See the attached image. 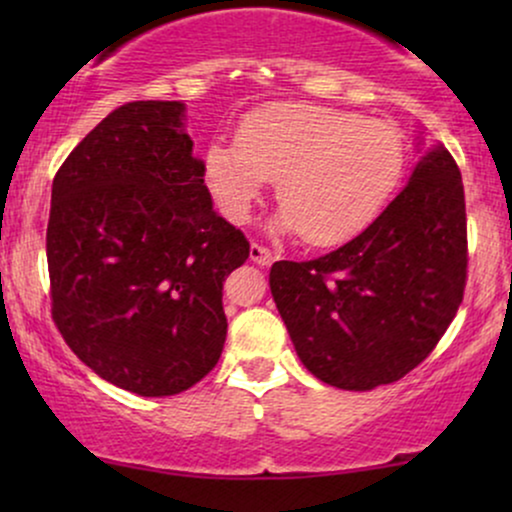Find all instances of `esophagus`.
<instances>
[{
	"instance_id": "esophagus-1",
	"label": "esophagus",
	"mask_w": 512,
	"mask_h": 512,
	"mask_svg": "<svg viewBox=\"0 0 512 512\" xmlns=\"http://www.w3.org/2000/svg\"><path fill=\"white\" fill-rule=\"evenodd\" d=\"M250 260L255 264H260V267H269V264L274 262V252L269 248H264L260 243H252L250 245Z\"/></svg>"
}]
</instances>
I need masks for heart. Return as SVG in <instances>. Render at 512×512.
<instances>
[{
  "label": "heart",
  "instance_id": "heart-1",
  "mask_svg": "<svg viewBox=\"0 0 512 512\" xmlns=\"http://www.w3.org/2000/svg\"><path fill=\"white\" fill-rule=\"evenodd\" d=\"M204 166L226 219L248 221L267 180H276L279 226L308 245H334L385 207L402 175L404 146L383 120L274 103L243 117L236 144H211Z\"/></svg>",
  "mask_w": 512,
  "mask_h": 512
}]
</instances>
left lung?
I'll return each instance as SVG.
<instances>
[{
  "label": "left lung",
  "mask_w": 512,
  "mask_h": 512,
  "mask_svg": "<svg viewBox=\"0 0 512 512\" xmlns=\"http://www.w3.org/2000/svg\"><path fill=\"white\" fill-rule=\"evenodd\" d=\"M269 286L303 366L342 390L404 378L436 349L467 286V211L455 158L419 161L363 233L308 262L272 264Z\"/></svg>",
  "instance_id": "left-lung-1"
}]
</instances>
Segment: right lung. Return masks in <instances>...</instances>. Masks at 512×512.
Returning <instances> with one entry per match:
<instances>
[{
    "mask_svg": "<svg viewBox=\"0 0 512 512\" xmlns=\"http://www.w3.org/2000/svg\"><path fill=\"white\" fill-rule=\"evenodd\" d=\"M182 113L120 105L52 180V320L93 373L142 397L178 395L219 363L223 281L250 255L211 207Z\"/></svg>",
    "mask_w": 512,
    "mask_h": 512,
    "instance_id": "obj_1",
    "label": "right lung"
}]
</instances>
